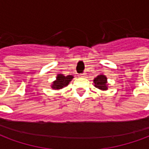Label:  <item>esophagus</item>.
I'll list each match as a JSON object with an SVG mask.
<instances>
[{"instance_id": "1", "label": "esophagus", "mask_w": 149, "mask_h": 149, "mask_svg": "<svg viewBox=\"0 0 149 149\" xmlns=\"http://www.w3.org/2000/svg\"><path fill=\"white\" fill-rule=\"evenodd\" d=\"M79 77H86V73H81V74L79 75Z\"/></svg>"}]
</instances>
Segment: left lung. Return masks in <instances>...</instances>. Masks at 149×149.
<instances>
[{
  "mask_svg": "<svg viewBox=\"0 0 149 149\" xmlns=\"http://www.w3.org/2000/svg\"><path fill=\"white\" fill-rule=\"evenodd\" d=\"M107 78L106 77H104V75H100L94 79V83H95V86L97 88H99L100 90H106L108 89L107 87Z\"/></svg>",
  "mask_w": 149,
  "mask_h": 149,
  "instance_id": "left-lung-1",
  "label": "left lung"
}]
</instances>
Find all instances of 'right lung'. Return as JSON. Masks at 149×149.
<instances>
[{
    "instance_id": "add662e5",
    "label": "right lung",
    "mask_w": 149,
    "mask_h": 149,
    "mask_svg": "<svg viewBox=\"0 0 149 149\" xmlns=\"http://www.w3.org/2000/svg\"><path fill=\"white\" fill-rule=\"evenodd\" d=\"M73 78L72 76L71 75H68L67 77H65L64 75L59 74L57 75V77L53 84L52 85V88H56V89H61L65 86H67L68 83L72 81V79Z\"/></svg>"
}]
</instances>
